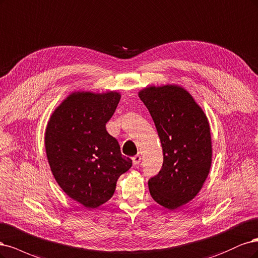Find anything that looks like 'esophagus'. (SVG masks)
<instances>
[{
	"label": "esophagus",
	"instance_id": "obj_1",
	"mask_svg": "<svg viewBox=\"0 0 258 258\" xmlns=\"http://www.w3.org/2000/svg\"><path fill=\"white\" fill-rule=\"evenodd\" d=\"M132 160H133V164L138 165L140 163V161H141V156L139 154H136L135 156H133Z\"/></svg>",
	"mask_w": 258,
	"mask_h": 258
}]
</instances>
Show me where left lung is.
Returning <instances> with one entry per match:
<instances>
[{
  "instance_id": "8db88e82",
  "label": "left lung",
  "mask_w": 258,
  "mask_h": 258,
  "mask_svg": "<svg viewBox=\"0 0 258 258\" xmlns=\"http://www.w3.org/2000/svg\"><path fill=\"white\" fill-rule=\"evenodd\" d=\"M154 121L164 161L148 182L154 201L169 210L199 193L212 162L210 125L185 89L176 85L148 87L138 93Z\"/></svg>"
}]
</instances>
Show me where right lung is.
<instances>
[{
    "mask_svg": "<svg viewBox=\"0 0 258 258\" xmlns=\"http://www.w3.org/2000/svg\"><path fill=\"white\" fill-rule=\"evenodd\" d=\"M120 98L114 91L74 92L47 124L45 148L53 177L66 195L88 209L109 201L119 177L132 167L106 131Z\"/></svg>",
    "mask_w": 258,
    "mask_h": 258,
    "instance_id": "right-lung-1",
    "label": "right lung"
}]
</instances>
